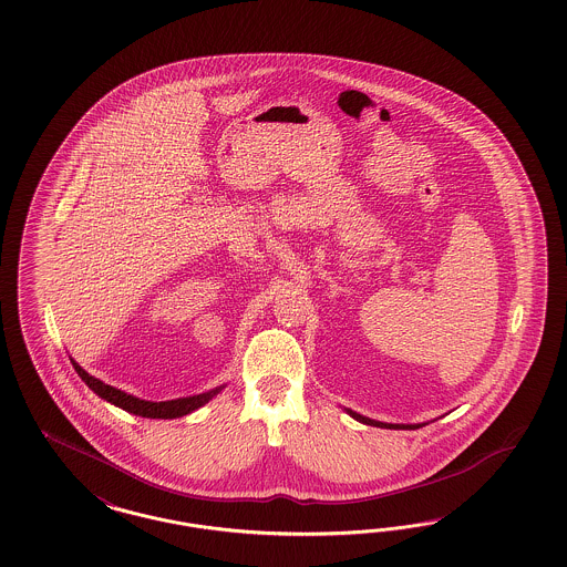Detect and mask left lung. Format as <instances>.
I'll list each match as a JSON object with an SVG mask.
<instances>
[{
    "label": "left lung",
    "mask_w": 567,
    "mask_h": 567,
    "mask_svg": "<svg viewBox=\"0 0 567 567\" xmlns=\"http://www.w3.org/2000/svg\"><path fill=\"white\" fill-rule=\"evenodd\" d=\"M344 412L349 413L351 417H355V420L361 422V424H368V426H378V429L415 430L422 429V426H426V424H389V422H378V420H372V417H365V415L353 412V410H344Z\"/></svg>",
    "instance_id": "left-lung-1"
}]
</instances>
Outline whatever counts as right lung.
<instances>
[{
	"label": "right lung",
	"mask_w": 567,
	"mask_h": 567,
	"mask_svg": "<svg viewBox=\"0 0 567 567\" xmlns=\"http://www.w3.org/2000/svg\"><path fill=\"white\" fill-rule=\"evenodd\" d=\"M70 361H72V368L76 370V374L81 377V380L95 395L102 396L103 401L121 408L124 412L135 413L141 417H154V420L183 417L187 413L199 410L202 405H206L209 399H214L224 389L223 384V386H216V389H212L207 393H199V395L181 396V399H172V401H147V399H141V396L128 395V393H124L112 384H105L100 378L91 377L72 358H70Z\"/></svg>",
	"instance_id": "1"
}]
</instances>
